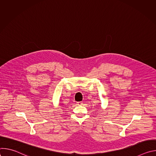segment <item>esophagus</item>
<instances>
[{
    "label": "esophagus",
    "mask_w": 156,
    "mask_h": 156,
    "mask_svg": "<svg viewBox=\"0 0 156 156\" xmlns=\"http://www.w3.org/2000/svg\"><path fill=\"white\" fill-rule=\"evenodd\" d=\"M76 105H83V102H77Z\"/></svg>",
    "instance_id": "esophagus-1"
}]
</instances>
